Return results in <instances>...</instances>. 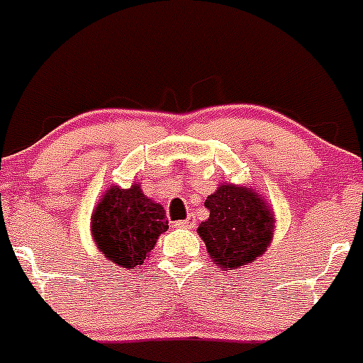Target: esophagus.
Masks as SVG:
<instances>
[{"label":"esophagus","mask_w":363,"mask_h":363,"mask_svg":"<svg viewBox=\"0 0 363 363\" xmlns=\"http://www.w3.org/2000/svg\"><path fill=\"white\" fill-rule=\"evenodd\" d=\"M174 227L176 228H194L196 227V218L189 216V218L184 219V221H176Z\"/></svg>","instance_id":"34e87169"}]
</instances>
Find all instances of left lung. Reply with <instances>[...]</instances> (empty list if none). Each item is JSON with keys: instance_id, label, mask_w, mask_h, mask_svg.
Listing matches in <instances>:
<instances>
[{"instance_id": "left-lung-1", "label": "left lung", "mask_w": 363, "mask_h": 363, "mask_svg": "<svg viewBox=\"0 0 363 363\" xmlns=\"http://www.w3.org/2000/svg\"><path fill=\"white\" fill-rule=\"evenodd\" d=\"M211 211L198 227L208 255L223 270L245 268L261 257L274 238V211L250 185L221 184L207 196Z\"/></svg>"}]
</instances>
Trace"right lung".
Returning <instances> with one entry per match:
<instances>
[{"label":"right lung","mask_w":363,"mask_h":363,"mask_svg":"<svg viewBox=\"0 0 363 363\" xmlns=\"http://www.w3.org/2000/svg\"><path fill=\"white\" fill-rule=\"evenodd\" d=\"M167 228L164 207L147 198L138 182L129 189L109 185L89 223L99 252L128 270H135L151 255L160 234Z\"/></svg>","instance_id":"right-lung-1"}]
</instances>
